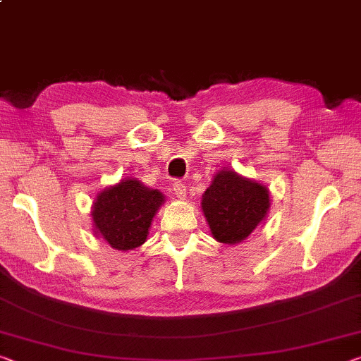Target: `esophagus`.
Segmentation results:
<instances>
[{
    "mask_svg": "<svg viewBox=\"0 0 361 361\" xmlns=\"http://www.w3.org/2000/svg\"><path fill=\"white\" fill-rule=\"evenodd\" d=\"M171 188H173V192H175L176 197H180V199L186 197V186L183 185L181 181H173V185H171Z\"/></svg>",
    "mask_w": 361,
    "mask_h": 361,
    "instance_id": "esophagus-1",
    "label": "esophagus"
}]
</instances>
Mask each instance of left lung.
<instances>
[{"mask_svg": "<svg viewBox=\"0 0 361 361\" xmlns=\"http://www.w3.org/2000/svg\"><path fill=\"white\" fill-rule=\"evenodd\" d=\"M202 199L210 231L223 244L241 243L265 219L270 207L267 188L233 170L219 171Z\"/></svg>", "mask_w": 361, "mask_h": 361, "instance_id": "obj_1", "label": "left lung"}]
</instances>
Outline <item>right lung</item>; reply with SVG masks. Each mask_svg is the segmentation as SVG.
Returning <instances> with one entry per match:
<instances>
[{
  "label": "right lung",
  "instance_id": "add662e5",
  "mask_svg": "<svg viewBox=\"0 0 361 361\" xmlns=\"http://www.w3.org/2000/svg\"><path fill=\"white\" fill-rule=\"evenodd\" d=\"M162 202V194L142 186L138 180L120 181L96 199L91 212L96 233L117 250L138 247L146 241L151 221Z\"/></svg>",
  "mask_w": 361,
  "mask_h": 361
}]
</instances>
